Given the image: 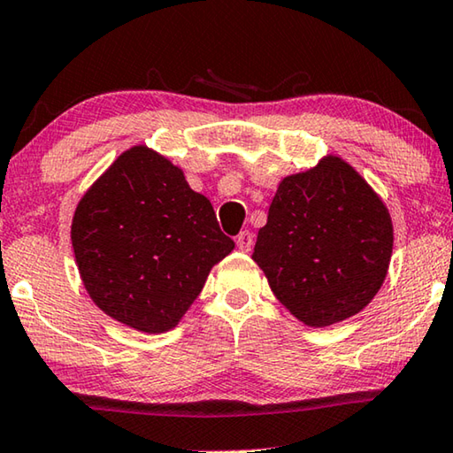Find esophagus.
<instances>
[{
  "instance_id": "34e87169",
  "label": "esophagus",
  "mask_w": 453,
  "mask_h": 453,
  "mask_svg": "<svg viewBox=\"0 0 453 453\" xmlns=\"http://www.w3.org/2000/svg\"><path fill=\"white\" fill-rule=\"evenodd\" d=\"M235 243H238V248L242 252H250L254 246V234L252 232H242L238 238H235Z\"/></svg>"
}]
</instances>
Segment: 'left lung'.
<instances>
[{"instance_id":"left-lung-1","label":"left lung","mask_w":453,"mask_h":453,"mask_svg":"<svg viewBox=\"0 0 453 453\" xmlns=\"http://www.w3.org/2000/svg\"><path fill=\"white\" fill-rule=\"evenodd\" d=\"M393 254L383 199L336 155L284 177L252 260L274 296L306 326L355 317L381 288Z\"/></svg>"}]
</instances>
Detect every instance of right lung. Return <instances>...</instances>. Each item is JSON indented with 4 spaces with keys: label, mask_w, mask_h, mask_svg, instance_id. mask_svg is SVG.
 Here are the masks:
<instances>
[{
    "label": "right lung",
    "mask_w": 453,
    "mask_h": 453,
    "mask_svg": "<svg viewBox=\"0 0 453 453\" xmlns=\"http://www.w3.org/2000/svg\"><path fill=\"white\" fill-rule=\"evenodd\" d=\"M70 240L100 311L139 333L175 328L235 243L183 169L147 145L120 153L78 201Z\"/></svg>",
    "instance_id": "1"
}]
</instances>
